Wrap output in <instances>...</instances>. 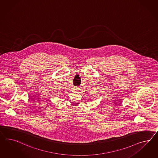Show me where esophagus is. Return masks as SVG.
I'll use <instances>...</instances> for the list:
<instances>
[{"instance_id": "34e87169", "label": "esophagus", "mask_w": 158, "mask_h": 158, "mask_svg": "<svg viewBox=\"0 0 158 158\" xmlns=\"http://www.w3.org/2000/svg\"><path fill=\"white\" fill-rule=\"evenodd\" d=\"M73 90H76V91H78L79 89V88H78L77 87H73Z\"/></svg>"}]
</instances>
